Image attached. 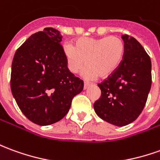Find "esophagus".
<instances>
[{"label":"esophagus","instance_id":"esophagus-1","mask_svg":"<svg viewBox=\"0 0 160 160\" xmlns=\"http://www.w3.org/2000/svg\"><path fill=\"white\" fill-rule=\"evenodd\" d=\"M89 86H90V83H89V82H87V81L84 82V89H87Z\"/></svg>","mask_w":160,"mask_h":160}]
</instances>
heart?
Returning a JSON list of instances; mask_svg holds the SVG:
<instances>
[{
  "label": "heart",
  "instance_id": "b5f03b06",
  "mask_svg": "<svg viewBox=\"0 0 160 160\" xmlns=\"http://www.w3.org/2000/svg\"><path fill=\"white\" fill-rule=\"evenodd\" d=\"M68 68L72 73L80 72L88 67L84 75L88 79L107 78L121 64L126 52V45L119 36L84 37L73 41V47L64 46Z\"/></svg>",
  "mask_w": 160,
  "mask_h": 160
}]
</instances>
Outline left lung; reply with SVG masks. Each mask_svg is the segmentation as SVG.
I'll use <instances>...</instances> for the list:
<instances>
[{
	"mask_svg": "<svg viewBox=\"0 0 160 160\" xmlns=\"http://www.w3.org/2000/svg\"><path fill=\"white\" fill-rule=\"evenodd\" d=\"M126 52L119 68L98 84L101 95L93 105L99 118L124 127L133 122L146 106L152 86L150 56L132 36L123 34Z\"/></svg>",
	"mask_w": 160,
	"mask_h": 160,
	"instance_id": "left-lung-1",
	"label": "left lung"
}]
</instances>
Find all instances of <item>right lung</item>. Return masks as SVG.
<instances>
[{"instance_id":"1","label":"right lung","mask_w":160,"mask_h":160,"mask_svg":"<svg viewBox=\"0 0 160 160\" xmlns=\"http://www.w3.org/2000/svg\"><path fill=\"white\" fill-rule=\"evenodd\" d=\"M60 32L53 28L33 33L16 50L10 87L22 113L48 126L64 118L84 82L68 68Z\"/></svg>"}]
</instances>
